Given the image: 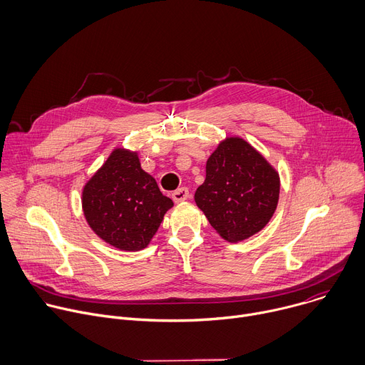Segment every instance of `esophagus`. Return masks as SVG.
<instances>
[{"label": "esophagus", "mask_w": 365, "mask_h": 365, "mask_svg": "<svg viewBox=\"0 0 365 365\" xmlns=\"http://www.w3.org/2000/svg\"><path fill=\"white\" fill-rule=\"evenodd\" d=\"M172 199L178 203V202H183L186 199H189V189L187 187H179L172 193Z\"/></svg>", "instance_id": "34e87169"}]
</instances>
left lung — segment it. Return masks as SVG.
Segmentation results:
<instances>
[{"mask_svg":"<svg viewBox=\"0 0 365 365\" xmlns=\"http://www.w3.org/2000/svg\"><path fill=\"white\" fill-rule=\"evenodd\" d=\"M279 196V172L248 141L230 135L207 159L195 202L221 238L240 242L269 224Z\"/></svg>","mask_w":365,"mask_h":365,"instance_id":"left-lung-1","label":"left lung"}]
</instances>
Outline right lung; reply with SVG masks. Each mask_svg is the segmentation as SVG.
Masks as SVG:
<instances>
[{
	"mask_svg": "<svg viewBox=\"0 0 365 365\" xmlns=\"http://www.w3.org/2000/svg\"><path fill=\"white\" fill-rule=\"evenodd\" d=\"M172 206L173 200L141 169L138 151L124 147H115L82 189L88 225L121 251L145 248Z\"/></svg>",
	"mask_w": 365,
	"mask_h": 365,
	"instance_id": "obj_1",
	"label": "right lung"
}]
</instances>
